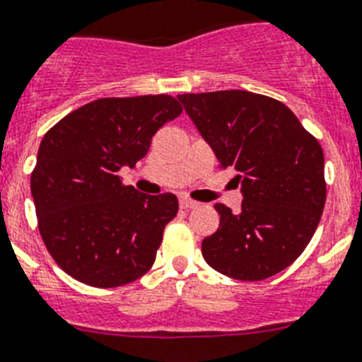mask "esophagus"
<instances>
[{"mask_svg":"<svg viewBox=\"0 0 362 362\" xmlns=\"http://www.w3.org/2000/svg\"><path fill=\"white\" fill-rule=\"evenodd\" d=\"M197 206H199V202H197V200H191V199H187V197H180V208L193 209V208H197Z\"/></svg>","mask_w":362,"mask_h":362,"instance_id":"obj_1","label":"esophagus"}]
</instances>
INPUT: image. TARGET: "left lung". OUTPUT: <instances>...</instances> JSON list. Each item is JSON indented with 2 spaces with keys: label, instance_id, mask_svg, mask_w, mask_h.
I'll use <instances>...</instances> for the list:
<instances>
[{
  "label": "left lung",
  "instance_id": "obj_1",
  "mask_svg": "<svg viewBox=\"0 0 362 362\" xmlns=\"http://www.w3.org/2000/svg\"><path fill=\"white\" fill-rule=\"evenodd\" d=\"M221 167H233L241 209L215 204L217 232L202 241L211 269L243 281L278 274L305 250L326 204L324 153L284 103L224 90L178 95Z\"/></svg>",
  "mask_w": 362,
  "mask_h": 362
}]
</instances>
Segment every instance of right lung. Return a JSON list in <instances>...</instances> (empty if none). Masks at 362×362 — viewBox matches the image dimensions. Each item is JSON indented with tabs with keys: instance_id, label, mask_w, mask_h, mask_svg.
Masks as SVG:
<instances>
[{
	"instance_id": "add662e5",
	"label": "right lung",
	"mask_w": 362,
	"mask_h": 362,
	"mask_svg": "<svg viewBox=\"0 0 362 362\" xmlns=\"http://www.w3.org/2000/svg\"><path fill=\"white\" fill-rule=\"evenodd\" d=\"M180 112L171 95L108 97L77 108L44 136L31 193L45 247L71 278L110 289L153 267L178 200L123 186L119 169L134 167L156 130Z\"/></svg>"
}]
</instances>
